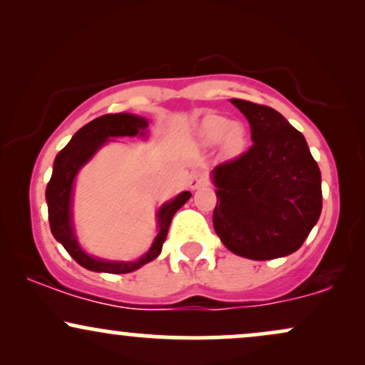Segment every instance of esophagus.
Returning <instances> with one entry per match:
<instances>
[{"label":"esophagus","instance_id":"obj_1","mask_svg":"<svg viewBox=\"0 0 365 365\" xmlns=\"http://www.w3.org/2000/svg\"><path fill=\"white\" fill-rule=\"evenodd\" d=\"M206 182H207V180L202 173H195L194 177L190 178V188H199L200 185H204Z\"/></svg>","mask_w":365,"mask_h":365}]
</instances>
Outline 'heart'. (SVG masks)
Segmentation results:
<instances>
[{
    "label": "heart",
    "instance_id": "obj_1",
    "mask_svg": "<svg viewBox=\"0 0 365 365\" xmlns=\"http://www.w3.org/2000/svg\"><path fill=\"white\" fill-rule=\"evenodd\" d=\"M200 139L207 144H215L223 139V148L226 153L235 154L244 148L245 130L240 123H232L226 116L209 115L204 118L199 128Z\"/></svg>",
    "mask_w": 365,
    "mask_h": 365
}]
</instances>
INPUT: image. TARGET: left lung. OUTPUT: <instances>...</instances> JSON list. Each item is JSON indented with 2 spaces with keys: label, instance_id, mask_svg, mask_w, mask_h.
<instances>
[{
  "label": "left lung",
  "instance_id": "left-lung-1",
  "mask_svg": "<svg viewBox=\"0 0 365 365\" xmlns=\"http://www.w3.org/2000/svg\"><path fill=\"white\" fill-rule=\"evenodd\" d=\"M232 103L250 123L254 144L217 165L212 225L233 254L254 261L299 250L322 209L321 171L307 142L278 111Z\"/></svg>",
  "mask_w": 365,
  "mask_h": 365
}]
</instances>
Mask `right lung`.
Listing matches in <instances>:
<instances>
[{
  "instance_id": "add662e5",
  "label": "right lung",
  "mask_w": 365,
  "mask_h": 365,
  "mask_svg": "<svg viewBox=\"0 0 365 365\" xmlns=\"http://www.w3.org/2000/svg\"><path fill=\"white\" fill-rule=\"evenodd\" d=\"M148 128V121L140 116L128 115V113H115V115H103L99 118L89 121L72 137V140L58 153L54 159L53 175L46 187V200H48V216L51 233L66 252L89 271L99 273L123 274L139 269L140 266L156 259L161 254L163 244L173 215L183 204L190 199V192H182L168 204H165L158 212L159 233L154 244L139 261L135 262H108L91 257L78 247L72 230V216H70V200H72V185L77 171L83 163H87L110 137H135L144 135Z\"/></svg>"
}]
</instances>
